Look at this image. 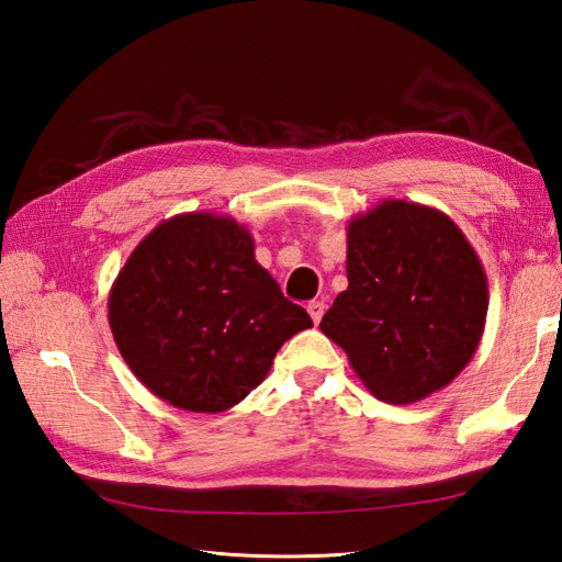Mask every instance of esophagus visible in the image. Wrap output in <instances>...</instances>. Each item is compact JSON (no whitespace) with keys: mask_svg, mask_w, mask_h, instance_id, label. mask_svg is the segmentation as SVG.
<instances>
[{"mask_svg":"<svg viewBox=\"0 0 562 562\" xmlns=\"http://www.w3.org/2000/svg\"><path fill=\"white\" fill-rule=\"evenodd\" d=\"M307 312H310L312 321L318 323L323 318V312H326V304H323V302H310L307 304Z\"/></svg>","mask_w":562,"mask_h":562,"instance_id":"obj_1","label":"esophagus"}]
</instances>
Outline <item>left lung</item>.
<instances>
[{
    "label": "left lung",
    "instance_id": "1",
    "mask_svg": "<svg viewBox=\"0 0 562 562\" xmlns=\"http://www.w3.org/2000/svg\"><path fill=\"white\" fill-rule=\"evenodd\" d=\"M347 291L321 318L372 396L411 405L473 359L487 316V277L452 220L386 199L347 225Z\"/></svg>",
    "mask_w": 562,
    "mask_h": 562
}]
</instances>
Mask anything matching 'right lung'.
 <instances>
[{"mask_svg": "<svg viewBox=\"0 0 562 562\" xmlns=\"http://www.w3.org/2000/svg\"><path fill=\"white\" fill-rule=\"evenodd\" d=\"M108 318L133 375L190 413L241 403L285 339L312 326L255 260L246 225L206 211L168 217L135 246Z\"/></svg>", "mask_w": 562, "mask_h": 562, "instance_id": "1", "label": "right lung"}]
</instances>
